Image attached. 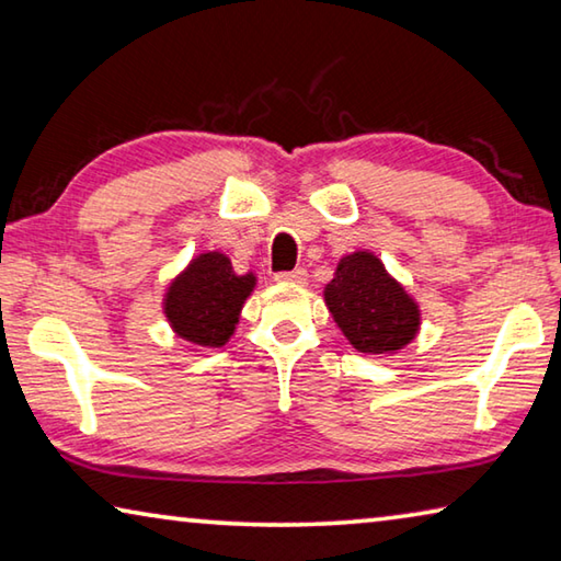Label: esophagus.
<instances>
[{
	"label": "esophagus",
	"instance_id": "obj_1",
	"mask_svg": "<svg viewBox=\"0 0 561 561\" xmlns=\"http://www.w3.org/2000/svg\"><path fill=\"white\" fill-rule=\"evenodd\" d=\"M274 279L282 282V284H307V270L297 267V270H291V272H279Z\"/></svg>",
	"mask_w": 561,
	"mask_h": 561
}]
</instances>
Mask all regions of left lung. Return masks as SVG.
<instances>
[{
    "instance_id": "obj_1",
    "label": "left lung",
    "mask_w": 561,
    "mask_h": 561,
    "mask_svg": "<svg viewBox=\"0 0 561 561\" xmlns=\"http://www.w3.org/2000/svg\"><path fill=\"white\" fill-rule=\"evenodd\" d=\"M324 301L348 344L360 354H398L421 329V307L374 252L341 257Z\"/></svg>"
}]
</instances>
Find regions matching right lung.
Segmentation results:
<instances>
[{"label":"right lung","mask_w":561,"mask_h":561,"mask_svg":"<svg viewBox=\"0 0 561 561\" xmlns=\"http://www.w3.org/2000/svg\"><path fill=\"white\" fill-rule=\"evenodd\" d=\"M257 287L252 272L237 274L222 252H203L168 284L163 314L193 348H220L234 334L244 301Z\"/></svg>","instance_id":"1"}]
</instances>
